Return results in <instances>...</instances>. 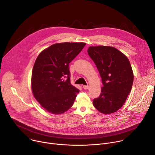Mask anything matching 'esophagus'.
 <instances>
[{
    "mask_svg": "<svg viewBox=\"0 0 155 155\" xmlns=\"http://www.w3.org/2000/svg\"><path fill=\"white\" fill-rule=\"evenodd\" d=\"M83 87L84 90H87V89H89V88H90V86L88 85H83Z\"/></svg>",
    "mask_w": 155,
    "mask_h": 155,
    "instance_id": "1",
    "label": "esophagus"
}]
</instances>
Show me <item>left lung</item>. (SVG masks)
<instances>
[{"label": "left lung", "mask_w": 155, "mask_h": 155, "mask_svg": "<svg viewBox=\"0 0 155 155\" xmlns=\"http://www.w3.org/2000/svg\"><path fill=\"white\" fill-rule=\"evenodd\" d=\"M87 53L94 62L103 86L93 105L103 114H111L124 104L133 84L134 74L126 56L113 47H90Z\"/></svg>", "instance_id": "obj_1"}]
</instances>
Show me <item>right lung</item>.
I'll return each mask as SVG.
<instances>
[{
  "mask_svg": "<svg viewBox=\"0 0 155 155\" xmlns=\"http://www.w3.org/2000/svg\"><path fill=\"white\" fill-rule=\"evenodd\" d=\"M85 45L83 42L55 43L37 56L31 88L35 99L47 112L61 114L72 106L80 90L71 83L69 64Z\"/></svg>",
  "mask_w": 155,
  "mask_h": 155,
  "instance_id": "obj_1",
  "label": "right lung"
}]
</instances>
